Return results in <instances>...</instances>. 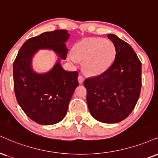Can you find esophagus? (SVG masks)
Masks as SVG:
<instances>
[{"label": "esophagus", "mask_w": 158, "mask_h": 158, "mask_svg": "<svg viewBox=\"0 0 158 158\" xmlns=\"http://www.w3.org/2000/svg\"><path fill=\"white\" fill-rule=\"evenodd\" d=\"M84 80H85V78H84V77H83V76L79 75V77H78V81H79V84H81V83L84 81Z\"/></svg>", "instance_id": "1"}]
</instances>
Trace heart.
I'll use <instances>...</instances> for the list:
<instances>
[{
  "label": "heart",
  "mask_w": 158,
  "mask_h": 158,
  "mask_svg": "<svg viewBox=\"0 0 158 158\" xmlns=\"http://www.w3.org/2000/svg\"><path fill=\"white\" fill-rule=\"evenodd\" d=\"M73 54L68 55L72 64L82 61L83 69L92 76L100 75L107 71L115 56V47L109 40L87 38L79 41L73 47Z\"/></svg>",
  "instance_id": "heart-1"
}]
</instances>
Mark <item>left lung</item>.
<instances>
[{"label":"left lung","mask_w":158,"mask_h":158,"mask_svg":"<svg viewBox=\"0 0 158 158\" xmlns=\"http://www.w3.org/2000/svg\"><path fill=\"white\" fill-rule=\"evenodd\" d=\"M107 37L115 47L109 68L86 79L87 103L92 116L102 123L120 122L132 113L141 90V62L128 43L115 35Z\"/></svg>","instance_id":"obj_1"}]
</instances>
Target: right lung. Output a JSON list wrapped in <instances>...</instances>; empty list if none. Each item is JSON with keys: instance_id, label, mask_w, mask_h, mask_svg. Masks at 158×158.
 I'll use <instances>...</instances> for the list:
<instances>
[{"instance_id": "add662e5", "label": "right lung", "mask_w": 158, "mask_h": 158, "mask_svg": "<svg viewBox=\"0 0 158 158\" xmlns=\"http://www.w3.org/2000/svg\"><path fill=\"white\" fill-rule=\"evenodd\" d=\"M69 37L66 29L47 31L26 40L13 63L15 96L26 115L36 123L52 125L64 118L76 87L78 72L64 71L60 60L48 73L32 71L31 61L37 50L52 49L66 59L68 49L64 42Z\"/></svg>"}]
</instances>
